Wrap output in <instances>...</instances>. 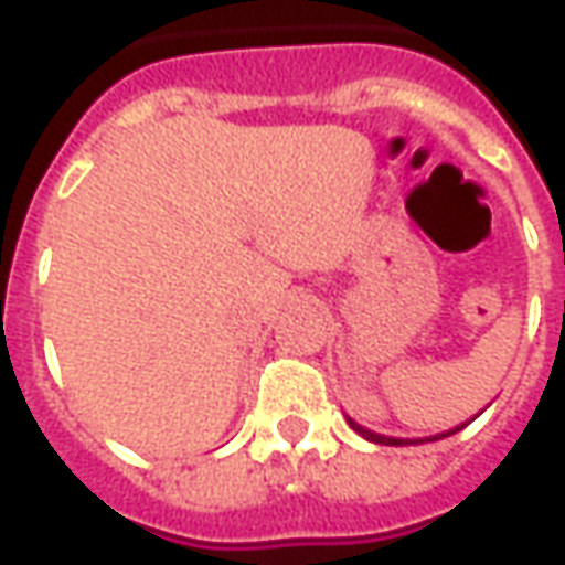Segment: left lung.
I'll return each instance as SVG.
<instances>
[{"instance_id": "left-lung-1", "label": "left lung", "mask_w": 565, "mask_h": 565, "mask_svg": "<svg viewBox=\"0 0 565 565\" xmlns=\"http://www.w3.org/2000/svg\"><path fill=\"white\" fill-rule=\"evenodd\" d=\"M473 417H476V414H473ZM473 417H470V420H473ZM347 420H349V427L355 429V433H359L362 439H367V443H374V445H424V443H436V439H445V436H455V433H460V429L470 424V420H467V424H460V427L445 429V433H436V436H424V439H402V436H383V433H374V429H367V427H362V424H355L352 417H347Z\"/></svg>"}]
</instances>
